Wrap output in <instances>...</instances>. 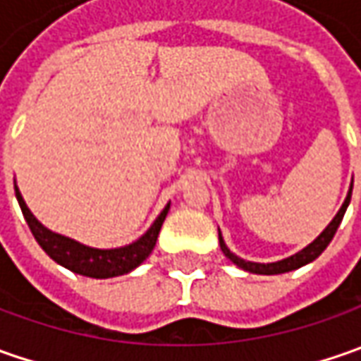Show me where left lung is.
<instances>
[{
  "label": "left lung",
  "instance_id": "left-lung-1",
  "mask_svg": "<svg viewBox=\"0 0 361 361\" xmlns=\"http://www.w3.org/2000/svg\"><path fill=\"white\" fill-rule=\"evenodd\" d=\"M350 199H352V188H350V192H348V197H345V201L341 204V209L338 211V215L334 216V221L329 223L326 227V231L312 243V245H307L303 251H299L295 255L287 257L283 261H277V263H251V261H245L241 257L233 255L229 249H227V245L223 243L221 239V235H219V243H221V251L225 253L227 259H231L237 267H241L245 271H251V273H259V275H277V273H287V271H293L299 269V267H303V265H307V263H312L313 259H317V257L324 253V249H326L329 241L334 239V235H336V231L340 227L341 219L345 215V209H348V204H350Z\"/></svg>",
  "mask_w": 361,
  "mask_h": 361
}]
</instances>
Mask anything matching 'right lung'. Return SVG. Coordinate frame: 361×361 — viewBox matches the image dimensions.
Wrapping results in <instances>:
<instances>
[{
	"mask_svg": "<svg viewBox=\"0 0 361 361\" xmlns=\"http://www.w3.org/2000/svg\"><path fill=\"white\" fill-rule=\"evenodd\" d=\"M16 197H18V202H20L21 213L27 221V227L35 237V241L39 243V247L56 263H60V265L68 267L74 273L86 275V277H96V279H108V277L124 275L128 271L136 269L146 257L152 253L157 239H159L160 227H162L166 213H169V207H171V204H166L164 211L159 215V219L152 223V227L132 245L120 247V249H92V247H84L80 243L68 239V237L56 235V233L46 229L30 213V209L25 207V202L21 199L18 187H16Z\"/></svg>",
	"mask_w": 361,
	"mask_h": 361,
	"instance_id": "1",
	"label": "right lung"
}]
</instances>
